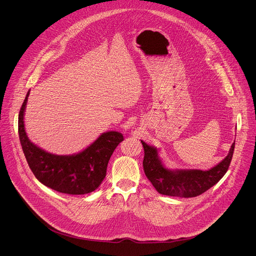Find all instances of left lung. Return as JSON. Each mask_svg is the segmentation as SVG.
<instances>
[{
	"instance_id": "1",
	"label": "left lung",
	"mask_w": 256,
	"mask_h": 256,
	"mask_svg": "<svg viewBox=\"0 0 256 256\" xmlns=\"http://www.w3.org/2000/svg\"><path fill=\"white\" fill-rule=\"evenodd\" d=\"M140 142L144 151L142 166L146 176L159 194L176 198H194L214 186L226 174L235 148L234 142L226 158L210 170H171L162 164L155 147Z\"/></svg>"
}]
</instances>
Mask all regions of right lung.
I'll return each instance as SVG.
<instances>
[{"instance_id": "right-lung-1", "label": "right lung", "mask_w": 256, "mask_h": 256, "mask_svg": "<svg viewBox=\"0 0 256 256\" xmlns=\"http://www.w3.org/2000/svg\"><path fill=\"white\" fill-rule=\"evenodd\" d=\"M29 91L20 108L18 132L27 163L42 184L66 194H86L94 192L106 175L108 161L124 136L118 132H103L84 151L70 156L46 152L31 142L24 128V112Z\"/></svg>"}]
</instances>
